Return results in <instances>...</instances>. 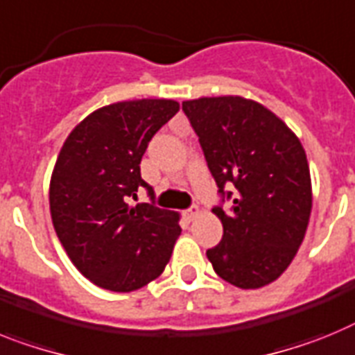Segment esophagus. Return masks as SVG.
Returning a JSON list of instances; mask_svg holds the SVG:
<instances>
[{
  "label": "esophagus",
  "mask_w": 355,
  "mask_h": 355,
  "mask_svg": "<svg viewBox=\"0 0 355 355\" xmlns=\"http://www.w3.org/2000/svg\"><path fill=\"white\" fill-rule=\"evenodd\" d=\"M200 207L198 205H193V207L191 209H187V211H184V218H186V220H189V221H193L196 218V216H200Z\"/></svg>",
  "instance_id": "1"
}]
</instances>
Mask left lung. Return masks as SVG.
<instances>
[{
	"label": "left lung",
	"instance_id": "obj_1",
	"mask_svg": "<svg viewBox=\"0 0 355 355\" xmlns=\"http://www.w3.org/2000/svg\"><path fill=\"white\" fill-rule=\"evenodd\" d=\"M198 135L218 193L230 211L212 209L223 225L207 250L212 268L241 289L279 279L297 255L309 225L313 191L304 146L264 105L241 96L182 103ZM229 185L232 191H225Z\"/></svg>",
	"mask_w": 355,
	"mask_h": 355
}]
</instances>
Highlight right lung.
Listing matches in <instances>:
<instances>
[{
	"label": "right lung",
	"mask_w": 355,
	"mask_h": 355,
	"mask_svg": "<svg viewBox=\"0 0 355 355\" xmlns=\"http://www.w3.org/2000/svg\"><path fill=\"white\" fill-rule=\"evenodd\" d=\"M180 105L132 100L89 114L67 135L49 182L55 232L92 284L116 293L143 288L164 271L180 236V216L155 203L128 205L141 178L148 143Z\"/></svg>",
	"instance_id": "add662e5"
}]
</instances>
